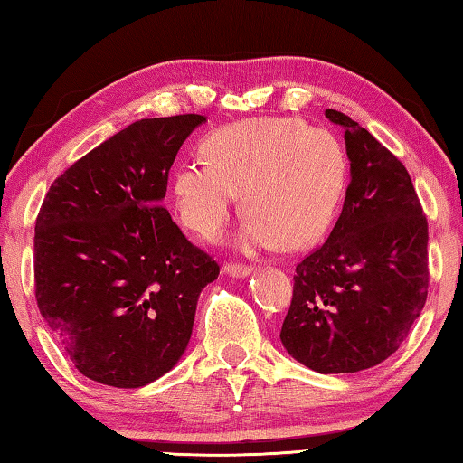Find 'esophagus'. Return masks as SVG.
Segmentation results:
<instances>
[{
	"label": "esophagus",
	"instance_id": "34e87169",
	"mask_svg": "<svg viewBox=\"0 0 463 463\" xmlns=\"http://www.w3.org/2000/svg\"><path fill=\"white\" fill-rule=\"evenodd\" d=\"M222 271L226 276H232V278H247L251 274V268L249 266H234V263H226L222 268Z\"/></svg>",
	"mask_w": 463,
	"mask_h": 463
}]
</instances>
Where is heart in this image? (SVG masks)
I'll return each instance as SVG.
<instances>
[{
  "mask_svg": "<svg viewBox=\"0 0 463 463\" xmlns=\"http://www.w3.org/2000/svg\"><path fill=\"white\" fill-rule=\"evenodd\" d=\"M203 160L177 166L173 200L181 222L203 241L218 239L243 192V253L303 249L327 231L346 189L348 163L327 129L297 117H253L216 129Z\"/></svg>",
  "mask_w": 463,
  "mask_h": 463,
  "instance_id": "heart-1",
  "label": "heart"
}]
</instances>
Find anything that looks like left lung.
I'll return each instance as SVG.
<instances>
[{"mask_svg": "<svg viewBox=\"0 0 463 463\" xmlns=\"http://www.w3.org/2000/svg\"><path fill=\"white\" fill-rule=\"evenodd\" d=\"M350 183L324 245L298 263L280 340L309 369L356 373L400 348L429 292V224L398 158L348 115Z\"/></svg>", "mask_w": 463, "mask_h": 463, "instance_id": "8db88e82", "label": "left lung"}]
</instances>
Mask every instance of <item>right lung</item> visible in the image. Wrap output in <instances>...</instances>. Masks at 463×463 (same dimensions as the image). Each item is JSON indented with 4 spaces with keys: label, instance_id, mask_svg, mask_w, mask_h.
I'll use <instances>...</instances> for the list:
<instances>
[{
    "label": "right lung",
    "instance_id": "right-lung-1",
    "mask_svg": "<svg viewBox=\"0 0 463 463\" xmlns=\"http://www.w3.org/2000/svg\"><path fill=\"white\" fill-rule=\"evenodd\" d=\"M203 115L142 119L51 185L34 226L39 311L84 377L136 390L179 363L220 268L163 208L168 171Z\"/></svg>",
    "mask_w": 463,
    "mask_h": 463
}]
</instances>
